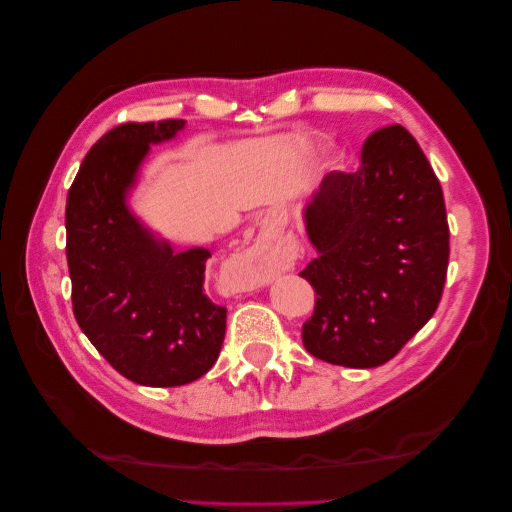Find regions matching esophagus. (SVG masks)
<instances>
[{
    "instance_id": "obj_1",
    "label": "esophagus",
    "mask_w": 512,
    "mask_h": 512,
    "mask_svg": "<svg viewBox=\"0 0 512 512\" xmlns=\"http://www.w3.org/2000/svg\"><path fill=\"white\" fill-rule=\"evenodd\" d=\"M294 256H297L294 247H286V245L273 247V250H260V247H256V250L241 254L235 260V265L237 269H241L245 282L260 286V284L271 282V277L280 269L290 267Z\"/></svg>"
}]
</instances>
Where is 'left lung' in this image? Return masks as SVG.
Masks as SVG:
<instances>
[{
	"mask_svg": "<svg viewBox=\"0 0 512 512\" xmlns=\"http://www.w3.org/2000/svg\"><path fill=\"white\" fill-rule=\"evenodd\" d=\"M316 258L303 346L331 365H384L436 314L448 269L440 181L399 123L371 132L354 173L331 170L307 207Z\"/></svg>",
	"mask_w": 512,
	"mask_h": 512,
	"instance_id": "obj_1",
	"label": "left lung"
}]
</instances>
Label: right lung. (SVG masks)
Masks as SVG:
<instances>
[{
  "instance_id": "right-lung-1",
  "label": "right lung",
  "mask_w": 512,
  "mask_h": 512,
  "mask_svg": "<svg viewBox=\"0 0 512 512\" xmlns=\"http://www.w3.org/2000/svg\"><path fill=\"white\" fill-rule=\"evenodd\" d=\"M183 126V119H162L108 130L89 149L66 200L76 322L123 378L162 389L205 376L226 333V307L203 292L211 252H173L126 207L149 143Z\"/></svg>"
}]
</instances>
